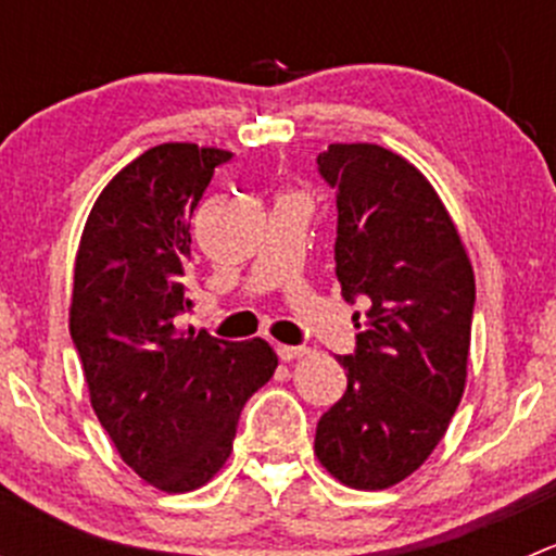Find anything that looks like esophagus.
I'll return each mask as SVG.
<instances>
[{
	"instance_id": "1",
	"label": "esophagus",
	"mask_w": 556,
	"mask_h": 556,
	"mask_svg": "<svg viewBox=\"0 0 556 556\" xmlns=\"http://www.w3.org/2000/svg\"><path fill=\"white\" fill-rule=\"evenodd\" d=\"M309 346H290V344H279L277 346V355H279V361H285V363H290V361H301V357H306L309 355Z\"/></svg>"
}]
</instances>
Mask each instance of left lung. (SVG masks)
<instances>
[{
  "mask_svg": "<svg viewBox=\"0 0 556 556\" xmlns=\"http://www.w3.org/2000/svg\"><path fill=\"white\" fill-rule=\"evenodd\" d=\"M336 188V277L368 301L346 392L317 422L314 454L352 490H387L433 454L468 379L476 279L433 185L379 144H328ZM361 317V314H355Z\"/></svg>",
  "mask_w": 556,
  "mask_h": 556,
  "instance_id": "8db88e82",
  "label": "left lung"
}]
</instances>
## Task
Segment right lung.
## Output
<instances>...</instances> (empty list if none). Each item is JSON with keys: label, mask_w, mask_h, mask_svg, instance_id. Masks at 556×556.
Listing matches in <instances>:
<instances>
[{"label": "right lung", "mask_w": 556, "mask_h": 556, "mask_svg": "<svg viewBox=\"0 0 556 556\" xmlns=\"http://www.w3.org/2000/svg\"><path fill=\"white\" fill-rule=\"evenodd\" d=\"M233 153L166 142L99 193L75 257L70 330L99 422L161 492H193L226 465L247 397L277 371L268 341L179 330L190 306V217Z\"/></svg>", "instance_id": "1"}]
</instances>
